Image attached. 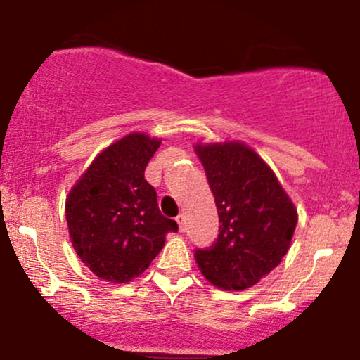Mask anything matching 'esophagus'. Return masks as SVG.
<instances>
[{"mask_svg":"<svg viewBox=\"0 0 360 360\" xmlns=\"http://www.w3.org/2000/svg\"><path fill=\"white\" fill-rule=\"evenodd\" d=\"M176 221H177V224H179V231H186V216L183 213L177 214Z\"/></svg>","mask_w":360,"mask_h":360,"instance_id":"esophagus-1","label":"esophagus"}]
</instances>
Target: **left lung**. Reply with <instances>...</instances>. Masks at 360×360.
Segmentation results:
<instances>
[{"label":"left lung","mask_w":360,"mask_h":360,"mask_svg":"<svg viewBox=\"0 0 360 360\" xmlns=\"http://www.w3.org/2000/svg\"><path fill=\"white\" fill-rule=\"evenodd\" d=\"M219 216V235L194 258L211 283L245 290L278 266L297 226V210L266 162L243 142L196 146Z\"/></svg>","instance_id":"1"}]
</instances>
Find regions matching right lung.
I'll return each instance as SVG.
<instances>
[{"mask_svg": "<svg viewBox=\"0 0 360 360\" xmlns=\"http://www.w3.org/2000/svg\"><path fill=\"white\" fill-rule=\"evenodd\" d=\"M159 139L129 134L102 150L77 181L65 205L72 245L85 266L112 283L147 270L177 223L161 214L144 179Z\"/></svg>", "mask_w": 360, "mask_h": 360, "instance_id": "right-lung-1", "label": "right lung"}]
</instances>
